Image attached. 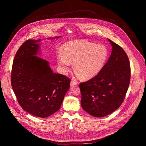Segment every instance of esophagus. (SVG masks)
Listing matches in <instances>:
<instances>
[{
    "label": "esophagus",
    "mask_w": 146,
    "mask_h": 146,
    "mask_svg": "<svg viewBox=\"0 0 146 146\" xmlns=\"http://www.w3.org/2000/svg\"><path fill=\"white\" fill-rule=\"evenodd\" d=\"M77 84V82L76 81H72L70 82V86L72 87V86H74L76 85Z\"/></svg>",
    "instance_id": "esophagus-1"
}]
</instances>
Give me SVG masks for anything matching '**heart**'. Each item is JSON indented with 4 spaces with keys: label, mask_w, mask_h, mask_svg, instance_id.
<instances>
[{
    "label": "heart",
    "mask_w": 146,
    "mask_h": 146,
    "mask_svg": "<svg viewBox=\"0 0 146 146\" xmlns=\"http://www.w3.org/2000/svg\"><path fill=\"white\" fill-rule=\"evenodd\" d=\"M62 55L58 56V63L64 73L66 74L71 62L76 76L84 80L96 76L102 69L108 56L107 48L91 41L79 40L65 44L62 48Z\"/></svg>",
    "instance_id": "obj_1"
}]
</instances>
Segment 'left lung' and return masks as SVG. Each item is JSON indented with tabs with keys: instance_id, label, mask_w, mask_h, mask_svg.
<instances>
[{
	"instance_id": "1",
	"label": "left lung",
	"mask_w": 146,
	"mask_h": 146,
	"mask_svg": "<svg viewBox=\"0 0 146 146\" xmlns=\"http://www.w3.org/2000/svg\"><path fill=\"white\" fill-rule=\"evenodd\" d=\"M111 55L100 72L90 80L81 82V105L95 117L106 116L122 103L131 79L128 57L124 50L111 40Z\"/></svg>"
}]
</instances>
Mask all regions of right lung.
<instances>
[{"instance_id":"right-lung-1","label":"right lung","mask_w":146,"mask_h":146,"mask_svg":"<svg viewBox=\"0 0 146 146\" xmlns=\"http://www.w3.org/2000/svg\"><path fill=\"white\" fill-rule=\"evenodd\" d=\"M41 40L29 39L18 50L13 60L11 82L21 108L32 115L46 118L60 109L70 88V80L54 73L49 62L37 56L40 54Z\"/></svg>"}]
</instances>
